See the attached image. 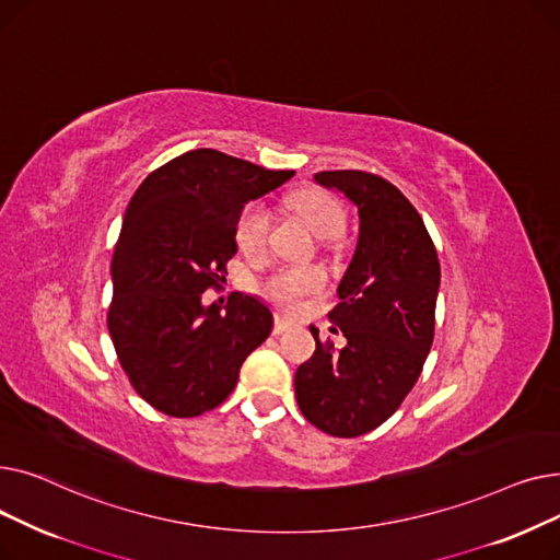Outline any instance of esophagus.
I'll use <instances>...</instances> for the list:
<instances>
[{
  "instance_id": "obj_1",
  "label": "esophagus",
  "mask_w": 560,
  "mask_h": 560,
  "mask_svg": "<svg viewBox=\"0 0 560 560\" xmlns=\"http://www.w3.org/2000/svg\"><path fill=\"white\" fill-rule=\"evenodd\" d=\"M290 327H292V322H288L285 317H279V315H277V317H275L272 334H275V336H281V334H285Z\"/></svg>"
}]
</instances>
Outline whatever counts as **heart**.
<instances>
[{
  "instance_id": "1",
  "label": "heart",
  "mask_w": 560,
  "mask_h": 560,
  "mask_svg": "<svg viewBox=\"0 0 560 560\" xmlns=\"http://www.w3.org/2000/svg\"><path fill=\"white\" fill-rule=\"evenodd\" d=\"M288 209L295 213L317 238H331L345 224L342 203L325 190H302L288 199ZM270 215L260 203H247L235 222V245L247 256L262 254L268 245ZM325 288V275L317 268H279L260 283L262 295L279 306L292 308L304 298Z\"/></svg>"
}]
</instances>
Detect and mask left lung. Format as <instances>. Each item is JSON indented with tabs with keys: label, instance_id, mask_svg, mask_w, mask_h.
<instances>
[{
	"label": "left lung",
	"instance_id": "8db88e82",
	"mask_svg": "<svg viewBox=\"0 0 560 560\" xmlns=\"http://www.w3.org/2000/svg\"><path fill=\"white\" fill-rule=\"evenodd\" d=\"M315 182L354 201L359 243L329 313L347 345L322 342L311 327L315 354L298 368L295 395L313 427L357 438L416 386L433 342L440 262L416 206L390 182L361 170L317 172Z\"/></svg>",
	"mask_w": 560,
	"mask_h": 560
}]
</instances>
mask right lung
I'll list each match as a JSON object with an SVG mask.
<instances>
[{
	"label": "right lung",
	"instance_id": "add662e5",
	"mask_svg": "<svg viewBox=\"0 0 560 560\" xmlns=\"http://www.w3.org/2000/svg\"><path fill=\"white\" fill-rule=\"evenodd\" d=\"M292 170H265L218 150H192L154 170L133 192L110 277L108 334L133 390L170 418H197L238 384L245 359L270 336L272 313L233 292L203 306L238 252L245 203Z\"/></svg>",
	"mask_w": 560,
	"mask_h": 560
}]
</instances>
